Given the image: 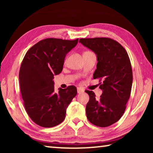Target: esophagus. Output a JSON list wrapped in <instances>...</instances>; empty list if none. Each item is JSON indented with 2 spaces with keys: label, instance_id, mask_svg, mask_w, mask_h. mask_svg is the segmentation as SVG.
<instances>
[{
  "label": "esophagus",
  "instance_id": "34e87169",
  "mask_svg": "<svg viewBox=\"0 0 153 153\" xmlns=\"http://www.w3.org/2000/svg\"><path fill=\"white\" fill-rule=\"evenodd\" d=\"M77 93H78V94H80V93L84 92V90H83L82 88H77Z\"/></svg>",
  "mask_w": 153,
  "mask_h": 153
}]
</instances>
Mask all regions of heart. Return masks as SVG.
<instances>
[{
	"mask_svg": "<svg viewBox=\"0 0 153 153\" xmlns=\"http://www.w3.org/2000/svg\"><path fill=\"white\" fill-rule=\"evenodd\" d=\"M90 53V52H89V51H86V52H85L84 53Z\"/></svg>",
	"mask_w": 153,
	"mask_h": 153,
	"instance_id": "b5f03b06",
	"label": "heart"
}]
</instances>
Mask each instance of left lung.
<instances>
[{"label":"left lung","mask_w":153,"mask_h":153,"mask_svg":"<svg viewBox=\"0 0 153 153\" xmlns=\"http://www.w3.org/2000/svg\"><path fill=\"white\" fill-rule=\"evenodd\" d=\"M79 42L97 55L93 78H102L99 99L92 91L86 90L90 97L86 108L87 118L95 126L108 127L122 117L130 97L133 81L130 60L125 48L111 38H81Z\"/></svg>","instance_id":"left-lung-1"}]
</instances>
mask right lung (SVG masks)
I'll list each match as a JSON object with an SVG mask.
<instances>
[{"label": "right lung", "mask_w": 153, "mask_h": 153, "mask_svg": "<svg viewBox=\"0 0 153 153\" xmlns=\"http://www.w3.org/2000/svg\"><path fill=\"white\" fill-rule=\"evenodd\" d=\"M78 39L46 38L31 47L25 54L19 70V84L24 107L33 122L52 128L63 122L66 110L77 94L69 86L55 92L53 78L63 70L67 53Z\"/></svg>", "instance_id": "right-lung-1"}]
</instances>
